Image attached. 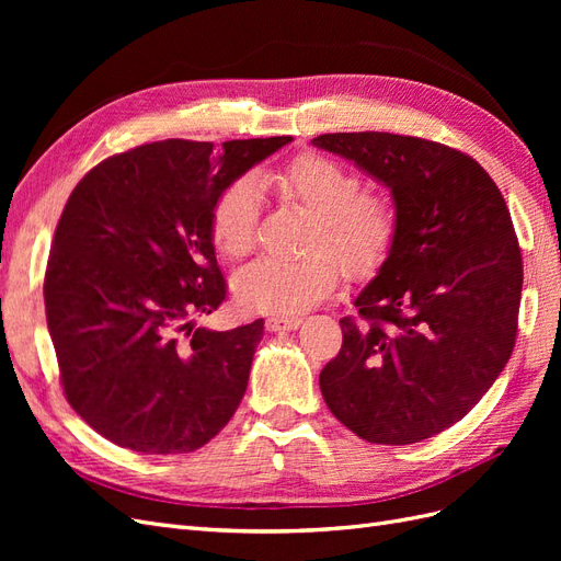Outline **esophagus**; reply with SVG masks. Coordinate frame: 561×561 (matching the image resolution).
Masks as SVG:
<instances>
[{
	"mask_svg": "<svg viewBox=\"0 0 561 561\" xmlns=\"http://www.w3.org/2000/svg\"><path fill=\"white\" fill-rule=\"evenodd\" d=\"M266 330L268 332H280V330H297L301 325L299 316H268L266 318Z\"/></svg>",
	"mask_w": 561,
	"mask_h": 561,
	"instance_id": "34e87169",
	"label": "esophagus"
}]
</instances>
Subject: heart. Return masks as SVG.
I'll use <instances>...</instances> for the list:
<instances>
[{
	"label": "heart",
	"mask_w": 561,
	"mask_h": 561,
	"mask_svg": "<svg viewBox=\"0 0 561 561\" xmlns=\"http://www.w3.org/2000/svg\"><path fill=\"white\" fill-rule=\"evenodd\" d=\"M262 190H274L285 203L311 215L299 262L254 260L233 276V295L245 309L293 316L316 307L346 276H369L388 257L398 236L396 203L379 192H363L360 175L344 163L304 154L280 171L257 175ZM250 178L231 182L210 213L215 248L241 260L254 245L260 192Z\"/></svg>",
	"instance_id": "1"
}]
</instances>
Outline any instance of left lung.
Listing matches in <instances>:
<instances>
[{
  "label": "left lung",
  "instance_id": "8db88e82",
  "mask_svg": "<svg viewBox=\"0 0 561 561\" xmlns=\"http://www.w3.org/2000/svg\"><path fill=\"white\" fill-rule=\"evenodd\" d=\"M313 145L390 190L398 236L342 318L320 371L330 412L367 443L412 445L451 428L511 360L522 252L496 182L463 151L396 133H325Z\"/></svg>",
  "mask_w": 561,
  "mask_h": 561
}]
</instances>
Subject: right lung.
I'll return each mask as SVG.
<instances>
[{
	"instance_id": "obj_1",
	"label": "right lung",
	"mask_w": 561,
	"mask_h": 561,
	"mask_svg": "<svg viewBox=\"0 0 561 561\" xmlns=\"http://www.w3.org/2000/svg\"><path fill=\"white\" fill-rule=\"evenodd\" d=\"M287 142L140 145L100 161L67 198L44 276L46 322L67 402L110 443L186 454L239 410L264 320L194 328L227 297L210 213Z\"/></svg>"
}]
</instances>
